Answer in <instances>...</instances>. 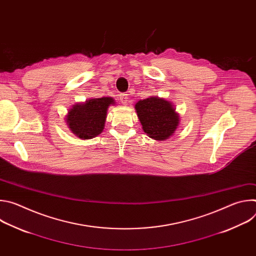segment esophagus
Returning <instances> with one entry per match:
<instances>
[{"instance_id":"1","label":"esophagus","mask_w":256,"mask_h":256,"mask_svg":"<svg viewBox=\"0 0 256 256\" xmlns=\"http://www.w3.org/2000/svg\"><path fill=\"white\" fill-rule=\"evenodd\" d=\"M128 94H124V93H122V94H120V102L122 103V104H128Z\"/></svg>"}]
</instances>
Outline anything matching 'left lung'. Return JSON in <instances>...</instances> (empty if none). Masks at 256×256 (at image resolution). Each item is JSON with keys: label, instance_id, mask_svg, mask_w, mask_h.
I'll list each match as a JSON object with an SVG mask.
<instances>
[{"label": "left lung", "instance_id": "left-lung-1", "mask_svg": "<svg viewBox=\"0 0 256 256\" xmlns=\"http://www.w3.org/2000/svg\"><path fill=\"white\" fill-rule=\"evenodd\" d=\"M134 109L144 132L150 138L165 140L174 134L179 126V116L170 101L150 97L136 102Z\"/></svg>", "mask_w": 256, "mask_h": 256}]
</instances>
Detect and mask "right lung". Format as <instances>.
Listing matches in <instances>:
<instances>
[{
  "mask_svg": "<svg viewBox=\"0 0 256 256\" xmlns=\"http://www.w3.org/2000/svg\"><path fill=\"white\" fill-rule=\"evenodd\" d=\"M114 103L112 97H102L75 104L66 114V124L72 134L82 140L95 138L103 132L107 109Z\"/></svg>",
  "mask_w": 256,
  "mask_h": 256,
  "instance_id": "right-lung-1",
  "label": "right lung"
}]
</instances>
